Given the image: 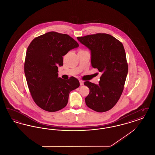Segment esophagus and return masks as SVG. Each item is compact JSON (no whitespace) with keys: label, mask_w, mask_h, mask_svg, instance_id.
Returning <instances> with one entry per match:
<instances>
[{"label":"esophagus","mask_w":155,"mask_h":155,"mask_svg":"<svg viewBox=\"0 0 155 155\" xmlns=\"http://www.w3.org/2000/svg\"><path fill=\"white\" fill-rule=\"evenodd\" d=\"M80 85H84V81L80 80Z\"/></svg>","instance_id":"1"}]
</instances>
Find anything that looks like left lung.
Wrapping results in <instances>:
<instances>
[{
    "mask_svg": "<svg viewBox=\"0 0 155 155\" xmlns=\"http://www.w3.org/2000/svg\"><path fill=\"white\" fill-rule=\"evenodd\" d=\"M77 39L91 51L92 67L102 73L99 84L84 82L89 89V94L85 97L86 104L97 112L109 110L122 94L128 73L124 46L116 38L107 34L77 37Z\"/></svg>",
    "mask_w": 155,
    "mask_h": 155,
    "instance_id": "1",
    "label": "left lung"
}]
</instances>
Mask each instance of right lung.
Segmentation results:
<instances>
[{"label":"right lung","mask_w":155,"mask_h":155,"mask_svg":"<svg viewBox=\"0 0 155 155\" xmlns=\"http://www.w3.org/2000/svg\"><path fill=\"white\" fill-rule=\"evenodd\" d=\"M79 46L67 34L49 32L37 37L28 46L24 73L34 101L45 110L54 112L66 107L70 92L79 87L74 77H58V66L63 65V56Z\"/></svg>","instance_id":"add662e5"}]
</instances>
